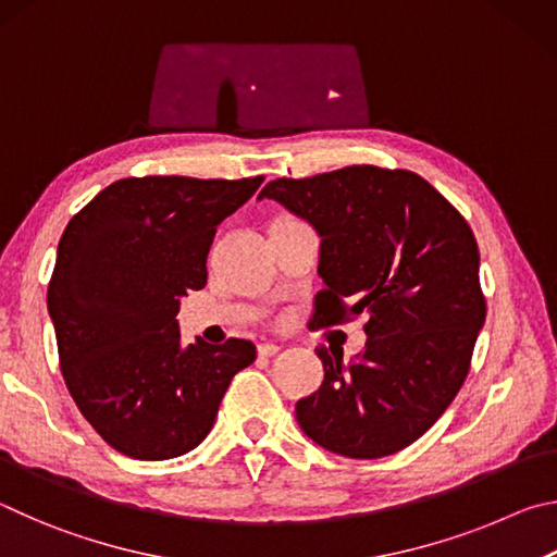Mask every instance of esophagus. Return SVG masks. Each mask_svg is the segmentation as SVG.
I'll return each mask as SVG.
<instances>
[{
    "label": "esophagus",
    "mask_w": 557,
    "mask_h": 557,
    "mask_svg": "<svg viewBox=\"0 0 557 557\" xmlns=\"http://www.w3.org/2000/svg\"><path fill=\"white\" fill-rule=\"evenodd\" d=\"M257 349H259V357H273V355L281 352V347L276 343H263Z\"/></svg>",
    "instance_id": "34e87169"
}]
</instances>
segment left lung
<instances>
[{
    "instance_id": "obj_1",
    "label": "left lung",
    "mask_w": 557,
    "mask_h": 557,
    "mask_svg": "<svg viewBox=\"0 0 557 557\" xmlns=\"http://www.w3.org/2000/svg\"><path fill=\"white\" fill-rule=\"evenodd\" d=\"M320 234L315 327L367 315L355 362L315 352L325 379L300 398L310 441L352 460L416 443L470 372L484 325L480 249L470 224L411 171L347 165L313 178H278L259 193Z\"/></svg>"
}]
</instances>
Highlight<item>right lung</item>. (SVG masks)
I'll list each match as a JSON object with an SVG mask.
<instances>
[{
	"label": "right lung",
	"instance_id": "obj_1",
	"mask_svg": "<svg viewBox=\"0 0 557 557\" xmlns=\"http://www.w3.org/2000/svg\"><path fill=\"white\" fill-rule=\"evenodd\" d=\"M263 175L122 178L67 222L48 315L67 392L104 443L134 460H171L205 441L249 339L181 345V296L208 284L218 224Z\"/></svg>",
	"mask_w": 557,
	"mask_h": 557
}]
</instances>
